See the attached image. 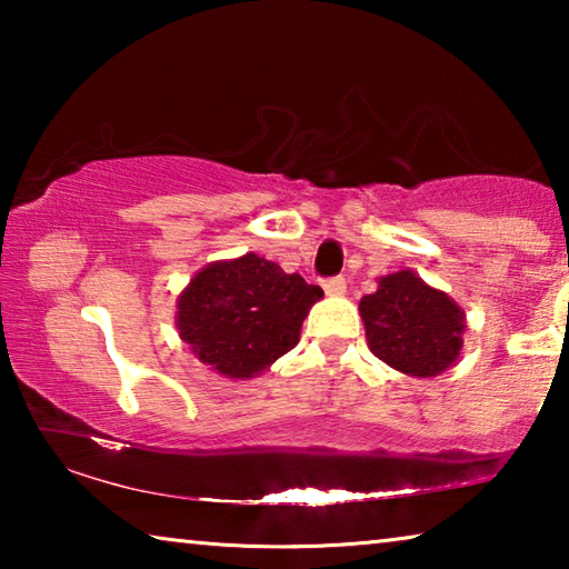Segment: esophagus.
Here are the masks:
<instances>
[{"label":"esophagus","mask_w":569,"mask_h":569,"mask_svg":"<svg viewBox=\"0 0 569 569\" xmlns=\"http://www.w3.org/2000/svg\"><path fill=\"white\" fill-rule=\"evenodd\" d=\"M323 291H326V296H331V298L343 296L346 293V278H341V276L329 278V281H323Z\"/></svg>","instance_id":"obj_1"}]
</instances>
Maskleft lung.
<instances>
[{
    "instance_id": "obj_1",
    "label": "left lung",
    "mask_w": 569,
    "mask_h": 569,
    "mask_svg": "<svg viewBox=\"0 0 569 569\" xmlns=\"http://www.w3.org/2000/svg\"><path fill=\"white\" fill-rule=\"evenodd\" d=\"M359 301L371 353L407 377L431 379L457 363L467 331L461 306L449 293L403 268L379 278Z\"/></svg>"
}]
</instances>
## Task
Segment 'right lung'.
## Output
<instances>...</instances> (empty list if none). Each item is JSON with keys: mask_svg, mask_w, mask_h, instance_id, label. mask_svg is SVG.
Returning <instances> with one entry per match:
<instances>
[{"mask_svg": "<svg viewBox=\"0 0 569 569\" xmlns=\"http://www.w3.org/2000/svg\"><path fill=\"white\" fill-rule=\"evenodd\" d=\"M323 291L258 253L213 261L178 296L176 329L198 361L233 381L263 373L301 339Z\"/></svg>", "mask_w": 569, "mask_h": 569, "instance_id": "right-lung-1", "label": "right lung"}]
</instances>
